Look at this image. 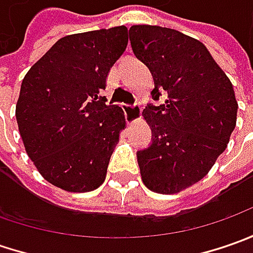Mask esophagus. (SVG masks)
<instances>
[{"label": "esophagus", "mask_w": 253, "mask_h": 253, "mask_svg": "<svg viewBox=\"0 0 253 253\" xmlns=\"http://www.w3.org/2000/svg\"><path fill=\"white\" fill-rule=\"evenodd\" d=\"M124 112H125V117H126V122H128V124L138 121V120L141 118L142 114L141 104H138V102L133 104V105L125 104V105H124Z\"/></svg>", "instance_id": "esophagus-1"}]
</instances>
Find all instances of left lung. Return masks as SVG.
<instances>
[{"label": "left lung", "instance_id": "obj_1", "mask_svg": "<svg viewBox=\"0 0 253 253\" xmlns=\"http://www.w3.org/2000/svg\"><path fill=\"white\" fill-rule=\"evenodd\" d=\"M132 50L153 76L152 98L143 117L152 143L136 152L145 186L173 194L203 179L225 151L237 124L238 102L227 74L207 47L179 31L133 25Z\"/></svg>", "mask_w": 253, "mask_h": 253}]
</instances>
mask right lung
Masks as SVG:
<instances>
[{
	"mask_svg": "<svg viewBox=\"0 0 253 253\" xmlns=\"http://www.w3.org/2000/svg\"><path fill=\"white\" fill-rule=\"evenodd\" d=\"M126 44L125 26L64 36L22 80L19 133L36 169L56 187L83 193L105 180L125 115L100 92Z\"/></svg>",
	"mask_w": 253,
	"mask_h": 253,
	"instance_id": "obj_1",
	"label": "right lung"
}]
</instances>
